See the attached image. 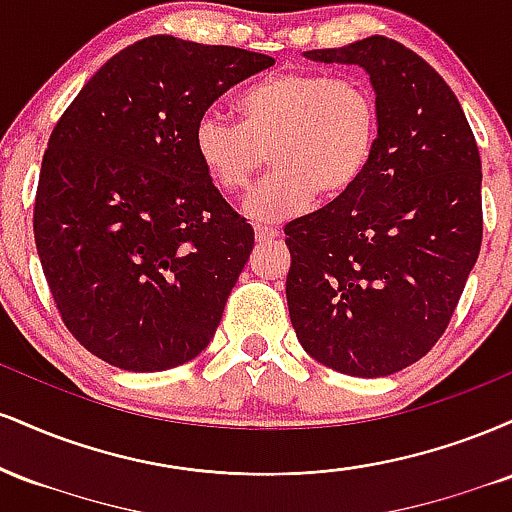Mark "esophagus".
Instances as JSON below:
<instances>
[{
  "mask_svg": "<svg viewBox=\"0 0 512 512\" xmlns=\"http://www.w3.org/2000/svg\"><path fill=\"white\" fill-rule=\"evenodd\" d=\"M281 233L276 231V228H264V226H257L255 228V238H257V243H264V240H274V238H279Z\"/></svg>",
  "mask_w": 512,
  "mask_h": 512,
  "instance_id": "34e87169",
  "label": "esophagus"
}]
</instances>
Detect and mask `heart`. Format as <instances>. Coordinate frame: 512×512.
Segmentation results:
<instances>
[{"instance_id":"1","label":"heart","mask_w":512,"mask_h":512,"mask_svg":"<svg viewBox=\"0 0 512 512\" xmlns=\"http://www.w3.org/2000/svg\"><path fill=\"white\" fill-rule=\"evenodd\" d=\"M233 113L236 122L216 115L197 122L195 154L221 192L238 195L260 173L267 151L274 173L245 202L257 223L303 214L317 195L327 202L349 195L378 144V103L354 76L267 74L240 88Z\"/></svg>"}]
</instances>
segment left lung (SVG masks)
Masks as SVG:
<instances>
[{"label":"left lung","mask_w":512,"mask_h":512,"mask_svg":"<svg viewBox=\"0 0 512 512\" xmlns=\"http://www.w3.org/2000/svg\"><path fill=\"white\" fill-rule=\"evenodd\" d=\"M368 74L380 110L373 161L349 195L286 223V301L322 366L383 378L431 351L481 248V158L443 76L385 35L308 50Z\"/></svg>","instance_id":"left-lung-1"}]
</instances>
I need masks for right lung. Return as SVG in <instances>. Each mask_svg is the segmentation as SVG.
I'll list each match as a JSON object with an SVG mask.
<instances>
[{
	"label": "right lung",
	"mask_w": 512,
	"mask_h": 512,
	"mask_svg": "<svg viewBox=\"0 0 512 512\" xmlns=\"http://www.w3.org/2000/svg\"><path fill=\"white\" fill-rule=\"evenodd\" d=\"M272 64L151 35L110 57L52 129L35 248L67 330L110 366L168 370L214 339L255 231L204 175L195 127Z\"/></svg>",
	"instance_id": "obj_1"
}]
</instances>
